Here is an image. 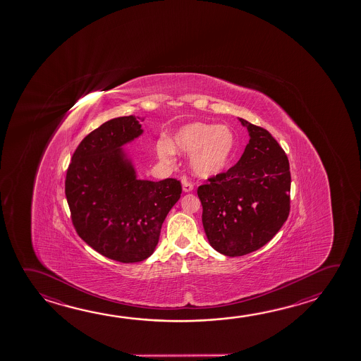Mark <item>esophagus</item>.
<instances>
[{"label":"esophagus","instance_id":"esophagus-1","mask_svg":"<svg viewBox=\"0 0 361 361\" xmlns=\"http://www.w3.org/2000/svg\"><path fill=\"white\" fill-rule=\"evenodd\" d=\"M194 190V185L189 183L186 178H183V192H190Z\"/></svg>","mask_w":361,"mask_h":361}]
</instances>
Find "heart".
Instances as JSON below:
<instances>
[{"instance_id": "b5f03b06", "label": "heart", "mask_w": 361, "mask_h": 361, "mask_svg": "<svg viewBox=\"0 0 361 361\" xmlns=\"http://www.w3.org/2000/svg\"><path fill=\"white\" fill-rule=\"evenodd\" d=\"M235 137L231 128L194 121L180 128L173 140L159 138L156 152L166 164H171L176 152L190 156V167L196 176L207 178L226 170L233 156Z\"/></svg>"}]
</instances>
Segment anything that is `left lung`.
Masks as SVG:
<instances>
[{"mask_svg":"<svg viewBox=\"0 0 361 361\" xmlns=\"http://www.w3.org/2000/svg\"><path fill=\"white\" fill-rule=\"evenodd\" d=\"M238 121L250 135L242 157L197 189L209 243L229 257L265 246L290 209V171L283 148L264 128Z\"/></svg>","mask_w":361,"mask_h":361,"instance_id":"8db88e82","label":"left lung"}]
</instances>
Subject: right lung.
Returning <instances> with one entry per match:
<instances>
[{"label": "right lung", "mask_w": 361, "mask_h": 361, "mask_svg": "<svg viewBox=\"0 0 361 361\" xmlns=\"http://www.w3.org/2000/svg\"><path fill=\"white\" fill-rule=\"evenodd\" d=\"M140 116L104 123L83 138L66 176V197L77 233L108 259L149 257L162 223L181 196L175 178L140 180L124 147L143 134Z\"/></svg>", "instance_id": "1"}]
</instances>
